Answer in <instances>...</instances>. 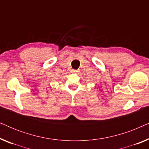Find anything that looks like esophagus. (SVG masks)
I'll list each match as a JSON object with an SVG mask.
<instances>
[{
  "label": "esophagus",
  "mask_w": 149,
  "mask_h": 149,
  "mask_svg": "<svg viewBox=\"0 0 149 149\" xmlns=\"http://www.w3.org/2000/svg\"><path fill=\"white\" fill-rule=\"evenodd\" d=\"M79 72V71L78 70H72V72L73 73H78Z\"/></svg>",
  "instance_id": "obj_1"
}]
</instances>
